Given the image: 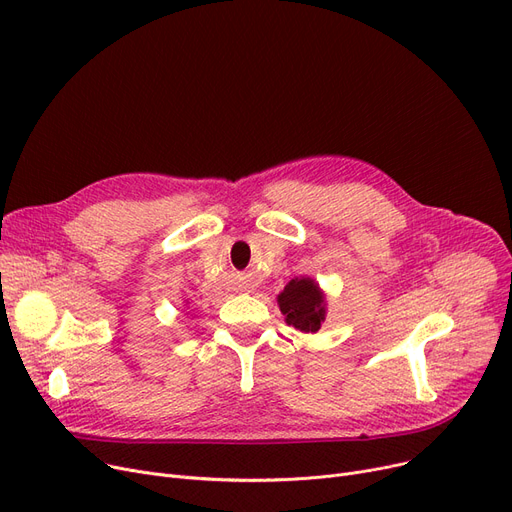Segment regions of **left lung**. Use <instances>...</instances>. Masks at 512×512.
I'll list each match as a JSON object with an SVG mask.
<instances>
[{
	"mask_svg": "<svg viewBox=\"0 0 512 512\" xmlns=\"http://www.w3.org/2000/svg\"><path fill=\"white\" fill-rule=\"evenodd\" d=\"M278 307L286 324L294 330L315 334L326 321V294L319 284L309 278H294L278 294Z\"/></svg>",
	"mask_w": 512,
	"mask_h": 512,
	"instance_id": "left-lung-1",
	"label": "left lung"
}]
</instances>
